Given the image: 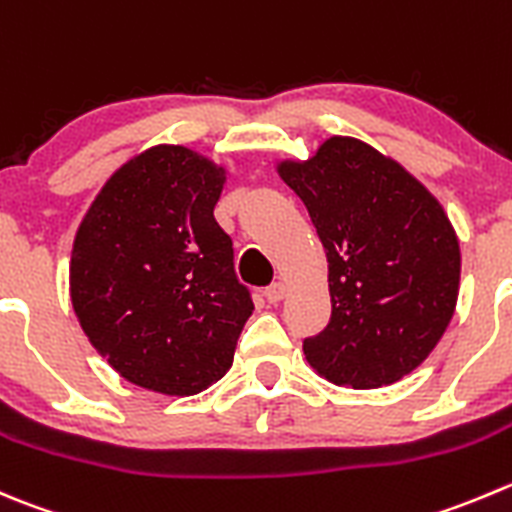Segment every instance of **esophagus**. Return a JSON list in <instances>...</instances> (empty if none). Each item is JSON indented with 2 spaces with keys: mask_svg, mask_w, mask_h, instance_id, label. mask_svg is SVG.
<instances>
[{
  "mask_svg": "<svg viewBox=\"0 0 512 512\" xmlns=\"http://www.w3.org/2000/svg\"><path fill=\"white\" fill-rule=\"evenodd\" d=\"M285 295H287V285H285V282H272V285L265 290L267 302H272V305H277V302H280Z\"/></svg>",
  "mask_w": 512,
  "mask_h": 512,
  "instance_id": "34e87169",
  "label": "esophagus"
}]
</instances>
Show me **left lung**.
Wrapping results in <instances>:
<instances>
[{
	"label": "left lung",
	"instance_id": "obj_1",
	"mask_svg": "<svg viewBox=\"0 0 512 512\" xmlns=\"http://www.w3.org/2000/svg\"><path fill=\"white\" fill-rule=\"evenodd\" d=\"M277 172L305 202L327 255L332 315L302 342L310 367L360 390L410 375L458 305L460 245L443 205L355 137H330Z\"/></svg>",
	"mask_w": 512,
	"mask_h": 512
}]
</instances>
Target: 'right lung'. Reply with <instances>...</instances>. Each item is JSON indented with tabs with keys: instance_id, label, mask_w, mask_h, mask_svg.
I'll return each mask as SVG.
<instances>
[{
	"instance_id": "add662e5",
	"label": "right lung",
	"mask_w": 512,
	"mask_h": 512,
	"mask_svg": "<svg viewBox=\"0 0 512 512\" xmlns=\"http://www.w3.org/2000/svg\"><path fill=\"white\" fill-rule=\"evenodd\" d=\"M225 167L182 145L124 162L72 245L69 297L94 350L140 388L197 395L220 380L252 315L215 220Z\"/></svg>"
}]
</instances>
